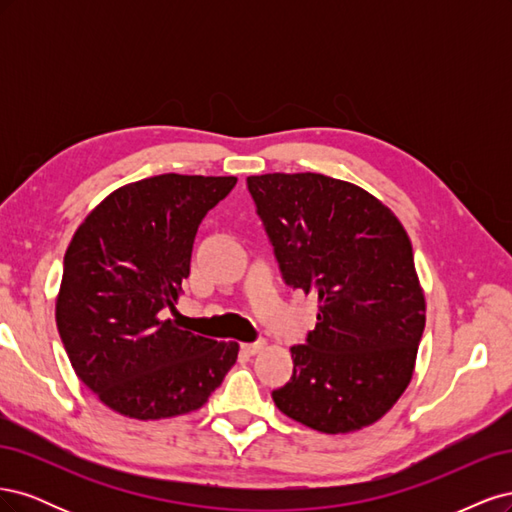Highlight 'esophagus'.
<instances>
[{
  "label": "esophagus",
  "mask_w": 512,
  "mask_h": 512,
  "mask_svg": "<svg viewBox=\"0 0 512 512\" xmlns=\"http://www.w3.org/2000/svg\"><path fill=\"white\" fill-rule=\"evenodd\" d=\"M262 348H265V342H252V344H241V350L245 352V354H258Z\"/></svg>",
  "instance_id": "obj_1"
}]
</instances>
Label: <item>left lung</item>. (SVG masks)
Returning a JSON list of instances; mask_svg holds the SVG:
<instances>
[{"label":"left lung","mask_w":512,"mask_h":512,"mask_svg":"<svg viewBox=\"0 0 512 512\" xmlns=\"http://www.w3.org/2000/svg\"><path fill=\"white\" fill-rule=\"evenodd\" d=\"M247 190L284 282L318 297L316 329L290 348L275 406L322 433L374 425L408 389L425 329L406 228L376 196L327 175H254Z\"/></svg>","instance_id":"8db88e82"}]
</instances>
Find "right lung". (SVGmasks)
I'll list each match as a JSON object with an SVG mask.
<instances>
[{"instance_id": "obj_1", "label": "right lung", "mask_w": 512, "mask_h": 512, "mask_svg": "<svg viewBox=\"0 0 512 512\" xmlns=\"http://www.w3.org/2000/svg\"><path fill=\"white\" fill-rule=\"evenodd\" d=\"M237 177L158 175L108 194L76 228L55 303L68 359L104 406L138 418L207 404L239 344L166 320L190 275L198 224Z\"/></svg>"}]
</instances>
